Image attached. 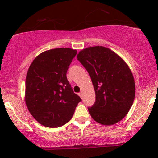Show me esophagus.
<instances>
[{
  "label": "esophagus",
  "instance_id": "obj_1",
  "mask_svg": "<svg viewBox=\"0 0 158 158\" xmlns=\"http://www.w3.org/2000/svg\"><path fill=\"white\" fill-rule=\"evenodd\" d=\"M78 95L80 96V97H81V98H83V92H80L79 94H78Z\"/></svg>",
  "mask_w": 158,
  "mask_h": 158
}]
</instances>
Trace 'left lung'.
<instances>
[{
  "label": "left lung",
  "instance_id": "obj_1",
  "mask_svg": "<svg viewBox=\"0 0 158 158\" xmlns=\"http://www.w3.org/2000/svg\"><path fill=\"white\" fill-rule=\"evenodd\" d=\"M77 60L86 69L96 93L88 111L99 124L113 125L123 119L135 96L132 73L126 62L109 48L90 47L80 52Z\"/></svg>",
  "mask_w": 158,
  "mask_h": 158
}]
</instances>
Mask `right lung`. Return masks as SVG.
I'll list each match as a JSON object with an SVG mask.
<instances>
[{"label": "right lung", "mask_w": 158, "mask_h": 158, "mask_svg": "<svg viewBox=\"0 0 158 158\" xmlns=\"http://www.w3.org/2000/svg\"><path fill=\"white\" fill-rule=\"evenodd\" d=\"M77 51L57 48L39 55L26 77L25 101L30 114L43 126L56 128L72 118L82 101L73 92L67 71Z\"/></svg>", "instance_id": "1"}]
</instances>
